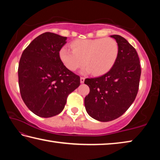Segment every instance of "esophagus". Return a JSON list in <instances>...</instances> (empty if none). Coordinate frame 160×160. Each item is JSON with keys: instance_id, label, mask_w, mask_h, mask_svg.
I'll return each mask as SVG.
<instances>
[{"instance_id": "obj_1", "label": "esophagus", "mask_w": 160, "mask_h": 160, "mask_svg": "<svg viewBox=\"0 0 160 160\" xmlns=\"http://www.w3.org/2000/svg\"><path fill=\"white\" fill-rule=\"evenodd\" d=\"M84 82H85V78H80V83H84Z\"/></svg>"}]
</instances>
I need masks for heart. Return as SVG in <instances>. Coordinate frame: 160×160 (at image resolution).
I'll list each match as a JSON object with an SVG mask.
<instances>
[{
  "label": "heart",
  "mask_w": 160,
  "mask_h": 160,
  "mask_svg": "<svg viewBox=\"0 0 160 160\" xmlns=\"http://www.w3.org/2000/svg\"><path fill=\"white\" fill-rule=\"evenodd\" d=\"M72 50L62 47L59 56L63 65L75 71L86 63L82 74L92 72L95 75L106 73L112 68L118 56V46L112 38L78 39L70 44Z\"/></svg>",
  "instance_id": "heart-1"
}]
</instances>
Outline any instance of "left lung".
Returning a JSON list of instances; mask_svg holds the SVG:
<instances>
[{"mask_svg":"<svg viewBox=\"0 0 160 160\" xmlns=\"http://www.w3.org/2000/svg\"><path fill=\"white\" fill-rule=\"evenodd\" d=\"M117 42L115 63L106 74L87 78L90 93L85 98L86 112L92 118L107 122L123 114L138 91L141 69L137 51L120 35H111Z\"/></svg>","mask_w":160,"mask_h":160,"instance_id":"left-lung-1","label":"left lung"}]
</instances>
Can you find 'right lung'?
<instances>
[{"label": "right lung", "mask_w": 160, "mask_h": 160, "mask_svg": "<svg viewBox=\"0 0 160 160\" xmlns=\"http://www.w3.org/2000/svg\"><path fill=\"white\" fill-rule=\"evenodd\" d=\"M66 40V37L44 32L21 56L18 67L21 97L29 109L40 117L60 113L68 94L80 85V77L66 68L59 56Z\"/></svg>", "instance_id": "obj_1"}]
</instances>
